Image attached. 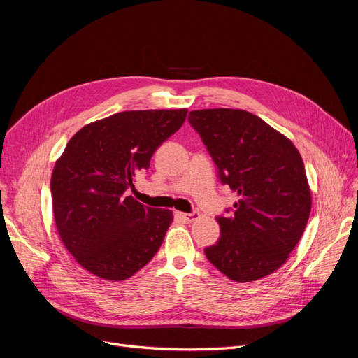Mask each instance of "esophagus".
Returning <instances> with one entry per match:
<instances>
[{"label":"esophagus","mask_w":358,"mask_h":358,"mask_svg":"<svg viewBox=\"0 0 358 358\" xmlns=\"http://www.w3.org/2000/svg\"><path fill=\"white\" fill-rule=\"evenodd\" d=\"M176 215L179 216V218H182V220H185V221H188V222H192V221H196V220H199V218H200V213H199L197 210H194V212H191V213H183V212H176Z\"/></svg>","instance_id":"1"}]
</instances>
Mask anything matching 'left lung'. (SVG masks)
<instances>
[{
	"label": "left lung",
	"instance_id": "8db88e82",
	"mask_svg": "<svg viewBox=\"0 0 358 358\" xmlns=\"http://www.w3.org/2000/svg\"><path fill=\"white\" fill-rule=\"evenodd\" d=\"M188 121L212 157L218 180L239 194L230 215H218L221 236L204 248L209 262L234 282L273 273L299 243L310 213L303 159L285 136L246 110L204 109Z\"/></svg>",
	"mask_w": 358,
	"mask_h": 358
}]
</instances>
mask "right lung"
<instances>
[{"label": "right lung", "instance_id": "add662e5", "mask_svg": "<svg viewBox=\"0 0 358 358\" xmlns=\"http://www.w3.org/2000/svg\"><path fill=\"white\" fill-rule=\"evenodd\" d=\"M187 113L112 115L79 129L55 162L50 192L57 229L76 262L92 275L124 280L157 254L173 213L138 203L128 189Z\"/></svg>", "mask_w": 358, "mask_h": 358}]
</instances>
